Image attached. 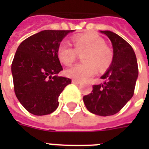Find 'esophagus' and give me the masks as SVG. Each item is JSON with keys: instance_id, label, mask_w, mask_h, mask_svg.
<instances>
[{"instance_id": "34e87169", "label": "esophagus", "mask_w": 149, "mask_h": 149, "mask_svg": "<svg viewBox=\"0 0 149 149\" xmlns=\"http://www.w3.org/2000/svg\"><path fill=\"white\" fill-rule=\"evenodd\" d=\"M72 83L74 84H79L81 83V81H80V80H78V79H72Z\"/></svg>"}]
</instances>
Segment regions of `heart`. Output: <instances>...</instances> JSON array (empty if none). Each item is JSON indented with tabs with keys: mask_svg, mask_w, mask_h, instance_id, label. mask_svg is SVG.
Wrapping results in <instances>:
<instances>
[{
	"mask_svg": "<svg viewBox=\"0 0 149 149\" xmlns=\"http://www.w3.org/2000/svg\"><path fill=\"white\" fill-rule=\"evenodd\" d=\"M75 48L67 41H63L57 50L58 59L65 65L73 63L77 53L85 52L84 62L77 63L65 70V75L70 78L85 79L97 74L98 68L104 71L111 65L113 52L101 37L94 34H85L74 38Z\"/></svg>",
	"mask_w": 149,
	"mask_h": 149,
	"instance_id": "b5f03b06",
	"label": "heart"
}]
</instances>
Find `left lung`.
Wrapping results in <instances>:
<instances>
[{"label": "left lung", "mask_w": 149, "mask_h": 149, "mask_svg": "<svg viewBox=\"0 0 149 149\" xmlns=\"http://www.w3.org/2000/svg\"><path fill=\"white\" fill-rule=\"evenodd\" d=\"M100 32L112 43L113 60L100 77L104 83L93 85L92 92L84 97V102L90 112L106 117L119 112L133 97L139 67L134 50L124 38L111 31Z\"/></svg>", "instance_id": "obj_1"}]
</instances>
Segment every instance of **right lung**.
<instances>
[{
    "mask_svg": "<svg viewBox=\"0 0 149 149\" xmlns=\"http://www.w3.org/2000/svg\"><path fill=\"white\" fill-rule=\"evenodd\" d=\"M73 30H44L24 40L11 64L15 95L32 114L46 115L58 106V97L71 79L58 74L61 65L57 50Z\"/></svg>",
    "mask_w": 149,
    "mask_h": 149,
    "instance_id": "obj_1",
    "label": "right lung"
}]
</instances>
